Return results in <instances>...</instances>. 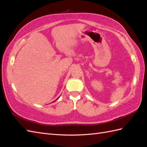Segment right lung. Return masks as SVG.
I'll list each match as a JSON object with an SVG mask.
<instances>
[{
    "label": "right lung",
    "instance_id": "obj_1",
    "mask_svg": "<svg viewBox=\"0 0 147 147\" xmlns=\"http://www.w3.org/2000/svg\"><path fill=\"white\" fill-rule=\"evenodd\" d=\"M59 97H60V96H59ZM59 97H58V98H57V99L56 100H57V99H59ZM53 102H54V101H53Z\"/></svg>",
    "mask_w": 147,
    "mask_h": 147
}]
</instances>
